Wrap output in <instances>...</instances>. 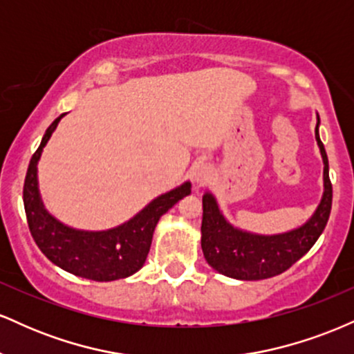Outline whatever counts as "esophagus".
I'll use <instances>...</instances> for the list:
<instances>
[{
    "mask_svg": "<svg viewBox=\"0 0 354 354\" xmlns=\"http://www.w3.org/2000/svg\"><path fill=\"white\" fill-rule=\"evenodd\" d=\"M191 176H193V181L196 183V185H205L206 181L209 180L211 176V171L208 168V165H198L194 166L193 171H191Z\"/></svg>",
    "mask_w": 354,
    "mask_h": 354,
    "instance_id": "1",
    "label": "esophagus"
}]
</instances>
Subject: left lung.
<instances>
[{
  "label": "left lung",
  "mask_w": 354,
  "mask_h": 354,
  "mask_svg": "<svg viewBox=\"0 0 354 354\" xmlns=\"http://www.w3.org/2000/svg\"><path fill=\"white\" fill-rule=\"evenodd\" d=\"M318 124L315 136L324 163V193L316 213L301 228L273 236L246 233L231 226L223 218L213 194L206 193L203 196L201 248L208 265L218 273L245 281L271 278L293 266L318 241L330 218L333 203L330 166L324 146L319 140Z\"/></svg>",
  "instance_id": "1"
}]
</instances>
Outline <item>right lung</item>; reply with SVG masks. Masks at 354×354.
I'll list each match as a JSON object with an SVG mask.
<instances>
[{
  "instance_id": "right-lung-1",
  "label": "right lung",
  "mask_w": 354,
  "mask_h": 354,
  "mask_svg": "<svg viewBox=\"0 0 354 354\" xmlns=\"http://www.w3.org/2000/svg\"><path fill=\"white\" fill-rule=\"evenodd\" d=\"M64 115L56 118L44 133L28 166L23 186V201L31 236L41 253L68 273L93 279L115 281L128 278L145 265L154 228L169 208L191 193V185L178 186L149 203L135 218L108 231H80L64 226L44 209L38 191V160L44 145Z\"/></svg>"
}]
</instances>
